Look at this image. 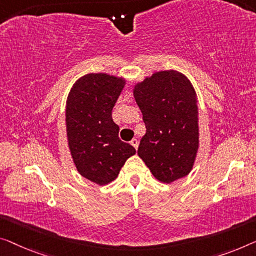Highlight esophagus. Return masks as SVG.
<instances>
[{"instance_id": "34e87169", "label": "esophagus", "mask_w": 256, "mask_h": 256, "mask_svg": "<svg viewBox=\"0 0 256 256\" xmlns=\"http://www.w3.org/2000/svg\"><path fill=\"white\" fill-rule=\"evenodd\" d=\"M131 144H132L133 147L136 148V150H138V146H139V141L136 140V139H132V140H131Z\"/></svg>"}]
</instances>
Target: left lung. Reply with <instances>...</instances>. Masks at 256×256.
<instances>
[{
    "label": "left lung",
    "mask_w": 256,
    "mask_h": 256,
    "mask_svg": "<svg viewBox=\"0 0 256 256\" xmlns=\"http://www.w3.org/2000/svg\"><path fill=\"white\" fill-rule=\"evenodd\" d=\"M146 134L138 155L158 180L170 184L190 172L199 148L198 100L180 72L160 71L133 90Z\"/></svg>",
    "instance_id": "left-lung-1"
}]
</instances>
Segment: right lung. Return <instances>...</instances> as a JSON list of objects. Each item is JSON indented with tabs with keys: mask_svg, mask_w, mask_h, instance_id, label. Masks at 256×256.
Segmentation results:
<instances>
[{
	"mask_svg": "<svg viewBox=\"0 0 256 256\" xmlns=\"http://www.w3.org/2000/svg\"><path fill=\"white\" fill-rule=\"evenodd\" d=\"M125 80L106 74H88L79 78L68 93L66 109L68 144L78 172L98 185L114 179L134 147L118 138L114 106Z\"/></svg>",
	"mask_w": 256,
	"mask_h": 256,
	"instance_id": "add662e5",
	"label": "right lung"
}]
</instances>
